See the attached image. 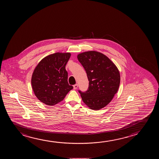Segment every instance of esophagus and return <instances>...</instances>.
I'll return each mask as SVG.
<instances>
[{"instance_id": "1", "label": "esophagus", "mask_w": 159, "mask_h": 159, "mask_svg": "<svg viewBox=\"0 0 159 159\" xmlns=\"http://www.w3.org/2000/svg\"><path fill=\"white\" fill-rule=\"evenodd\" d=\"M78 84H75V85H74L73 86L74 89V90H76V89L78 88Z\"/></svg>"}]
</instances>
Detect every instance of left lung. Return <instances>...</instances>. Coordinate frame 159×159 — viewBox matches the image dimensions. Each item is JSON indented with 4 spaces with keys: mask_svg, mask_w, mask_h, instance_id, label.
Instances as JSON below:
<instances>
[{
    "mask_svg": "<svg viewBox=\"0 0 159 159\" xmlns=\"http://www.w3.org/2000/svg\"><path fill=\"white\" fill-rule=\"evenodd\" d=\"M77 57L85 70L89 81L86 91L79 90L82 100L91 109L103 108L118 91L120 83L119 70L108 57L97 51L84 52Z\"/></svg>",
    "mask_w": 159,
    "mask_h": 159,
    "instance_id": "1",
    "label": "left lung"
}]
</instances>
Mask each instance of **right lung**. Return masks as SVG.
Segmentation results:
<instances>
[{"instance_id": "obj_1", "label": "right lung", "mask_w": 159, "mask_h": 159, "mask_svg": "<svg viewBox=\"0 0 159 159\" xmlns=\"http://www.w3.org/2000/svg\"><path fill=\"white\" fill-rule=\"evenodd\" d=\"M71 54H51L42 59L33 73L31 84L35 95L48 106H54L65 98L73 87L68 83L66 66Z\"/></svg>"}]
</instances>
